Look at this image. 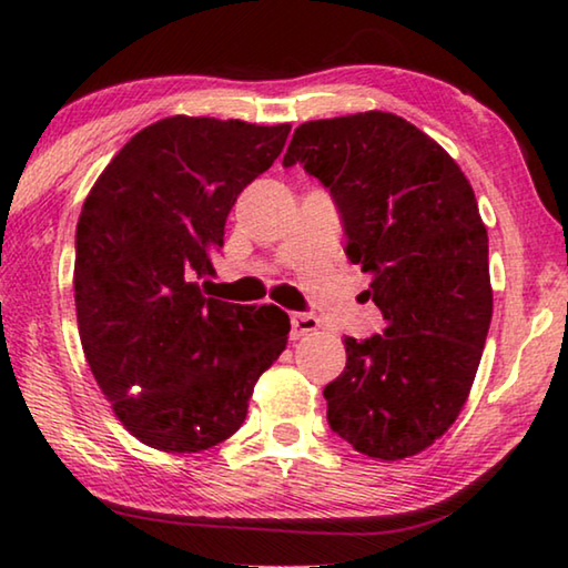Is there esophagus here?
I'll use <instances>...</instances> for the list:
<instances>
[{"instance_id":"1","label":"esophagus","mask_w":568,"mask_h":568,"mask_svg":"<svg viewBox=\"0 0 568 568\" xmlns=\"http://www.w3.org/2000/svg\"><path fill=\"white\" fill-rule=\"evenodd\" d=\"M291 328H293V338H301V335H307L313 331L321 328V321L315 318L313 313H291Z\"/></svg>"}]
</instances>
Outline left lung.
Returning a JSON list of instances; mask_svg holds the SVG:
<instances>
[{
  "instance_id": "1",
  "label": "left lung",
  "mask_w": 568,
  "mask_h": 568,
  "mask_svg": "<svg viewBox=\"0 0 568 568\" xmlns=\"http://www.w3.org/2000/svg\"><path fill=\"white\" fill-rule=\"evenodd\" d=\"M301 162L338 207L345 255L371 275L386 328L345 338V371L323 390L328 423L361 454H420L458 418L491 325L488 235L448 152L390 112L305 122Z\"/></svg>"
}]
</instances>
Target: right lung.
Returning <instances> with one entry per match:
<instances>
[{"label": "right lung", "instance_id": "obj_1", "mask_svg": "<svg viewBox=\"0 0 568 568\" xmlns=\"http://www.w3.org/2000/svg\"><path fill=\"white\" fill-rule=\"evenodd\" d=\"M291 124L168 118L94 182L74 240L84 358L114 416L145 446L197 454L243 426L261 373L285 351L277 305L205 297L225 220L283 152Z\"/></svg>", "mask_w": 568, "mask_h": 568}]
</instances>
